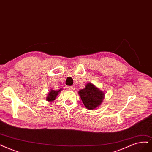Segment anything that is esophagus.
Wrapping results in <instances>:
<instances>
[{
	"label": "esophagus",
	"instance_id": "esophagus-1",
	"mask_svg": "<svg viewBox=\"0 0 152 152\" xmlns=\"http://www.w3.org/2000/svg\"><path fill=\"white\" fill-rule=\"evenodd\" d=\"M66 88L67 89H69V90H74L75 88L74 86H67Z\"/></svg>",
	"mask_w": 152,
	"mask_h": 152
}]
</instances>
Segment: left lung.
<instances>
[{
  "mask_svg": "<svg viewBox=\"0 0 152 152\" xmlns=\"http://www.w3.org/2000/svg\"><path fill=\"white\" fill-rule=\"evenodd\" d=\"M78 93L84 105L88 110L98 108L104 98V93L91 83H88L85 88Z\"/></svg>",
  "mask_w": 152,
  "mask_h": 152,
  "instance_id": "left-lung-1",
  "label": "left lung"
}]
</instances>
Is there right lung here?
Listing matches in <instances>:
<instances>
[{"mask_svg":"<svg viewBox=\"0 0 152 152\" xmlns=\"http://www.w3.org/2000/svg\"><path fill=\"white\" fill-rule=\"evenodd\" d=\"M62 90V89H59V90L58 91H55V90H53V89H51L49 91V93H48V96L46 97V99L47 101H48V102H53V101L56 99V96H58V94L59 92H61V91Z\"/></svg>","mask_w":152,"mask_h":152,"instance_id":"1","label":"right lung"}]
</instances>
